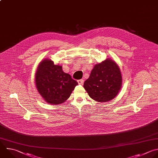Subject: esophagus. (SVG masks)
Wrapping results in <instances>:
<instances>
[{
    "label": "esophagus",
    "instance_id": "esophagus-1",
    "mask_svg": "<svg viewBox=\"0 0 158 158\" xmlns=\"http://www.w3.org/2000/svg\"><path fill=\"white\" fill-rule=\"evenodd\" d=\"M77 82L79 85H83L84 84V80L83 79H80V80H78L77 81Z\"/></svg>",
    "mask_w": 158,
    "mask_h": 158
}]
</instances>
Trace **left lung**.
Returning a JSON list of instances; mask_svg holds the SVG:
<instances>
[{
	"label": "left lung",
	"mask_w": 158,
	"mask_h": 158,
	"mask_svg": "<svg viewBox=\"0 0 158 158\" xmlns=\"http://www.w3.org/2000/svg\"><path fill=\"white\" fill-rule=\"evenodd\" d=\"M122 85L120 69L111 58L96 64L89 77L84 83V87L89 97L102 103L114 99L120 90Z\"/></svg>",
	"instance_id": "obj_1"
}]
</instances>
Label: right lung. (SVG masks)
Here are the masks:
<instances>
[{
    "mask_svg": "<svg viewBox=\"0 0 158 158\" xmlns=\"http://www.w3.org/2000/svg\"><path fill=\"white\" fill-rule=\"evenodd\" d=\"M35 76L36 88L41 97L52 105L66 102L78 84L69 74L64 73L62 66L55 65L48 58L39 63Z\"/></svg>",
    "mask_w": 158,
    "mask_h": 158,
    "instance_id": "1",
    "label": "right lung"
}]
</instances>
